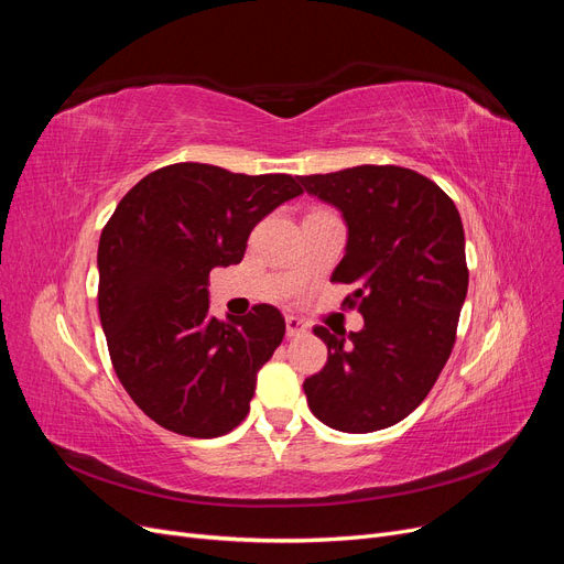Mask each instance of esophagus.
I'll list each match as a JSON object with an SVG mask.
<instances>
[{
    "mask_svg": "<svg viewBox=\"0 0 564 564\" xmlns=\"http://www.w3.org/2000/svg\"><path fill=\"white\" fill-rule=\"evenodd\" d=\"M284 322H286V336H289V338H296V336H303V334H305V324H303L301 317L286 315Z\"/></svg>",
    "mask_w": 564,
    "mask_h": 564,
    "instance_id": "34e87169",
    "label": "esophagus"
}]
</instances>
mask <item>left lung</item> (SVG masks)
Returning a JSON list of instances; mask_svg holds the SVG:
<instances>
[{"mask_svg":"<svg viewBox=\"0 0 564 564\" xmlns=\"http://www.w3.org/2000/svg\"><path fill=\"white\" fill-rule=\"evenodd\" d=\"M299 181L346 220V256L332 280L355 286L344 305L365 317L360 332L313 329L329 357L305 379V398L329 429H388L425 400L452 355L468 292L464 224L440 185L404 166L362 164Z\"/></svg>","mask_w":564,"mask_h":564,"instance_id":"obj_1","label":"left lung"}]
</instances>
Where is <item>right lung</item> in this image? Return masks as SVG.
Returning <instances> with one entry per match:
<instances>
[{
	"label": "right lung",
	"instance_id": "1",
	"mask_svg": "<svg viewBox=\"0 0 564 564\" xmlns=\"http://www.w3.org/2000/svg\"><path fill=\"white\" fill-rule=\"evenodd\" d=\"M301 193L289 174L181 162L117 204L98 242V315L119 383L162 429L218 437L249 414L284 317L268 303L209 317V272L240 263L253 226Z\"/></svg>",
	"mask_w": 564,
	"mask_h": 564
}]
</instances>
